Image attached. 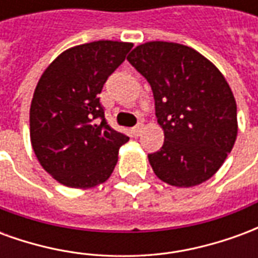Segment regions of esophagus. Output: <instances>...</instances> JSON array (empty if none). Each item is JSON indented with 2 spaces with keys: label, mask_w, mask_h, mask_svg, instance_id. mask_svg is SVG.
I'll return each instance as SVG.
<instances>
[{
  "label": "esophagus",
  "mask_w": 258,
  "mask_h": 258,
  "mask_svg": "<svg viewBox=\"0 0 258 258\" xmlns=\"http://www.w3.org/2000/svg\"><path fill=\"white\" fill-rule=\"evenodd\" d=\"M142 130H144V123H142V121H140V123L137 124L134 128H133V134H134L135 137H138V135L141 134V131H142Z\"/></svg>",
  "instance_id": "1"
}]
</instances>
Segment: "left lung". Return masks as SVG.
I'll return each instance as SVG.
<instances>
[{"mask_svg": "<svg viewBox=\"0 0 258 258\" xmlns=\"http://www.w3.org/2000/svg\"><path fill=\"white\" fill-rule=\"evenodd\" d=\"M127 60L151 84L164 131L160 151L148 155L155 174L179 188L211 178L238 135L236 102L221 72L177 42L141 44Z\"/></svg>", "mask_w": 258, "mask_h": 258, "instance_id": "obj_1", "label": "left lung"}]
</instances>
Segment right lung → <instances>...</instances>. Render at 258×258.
<instances>
[{
	"mask_svg": "<svg viewBox=\"0 0 258 258\" xmlns=\"http://www.w3.org/2000/svg\"><path fill=\"white\" fill-rule=\"evenodd\" d=\"M131 48L105 40L77 45L42 73L30 106L31 146L60 184L91 188L113 173L118 149L130 138L107 124L99 94Z\"/></svg>",
	"mask_w": 258,
	"mask_h": 258,
	"instance_id": "1",
	"label": "right lung"
}]
</instances>
